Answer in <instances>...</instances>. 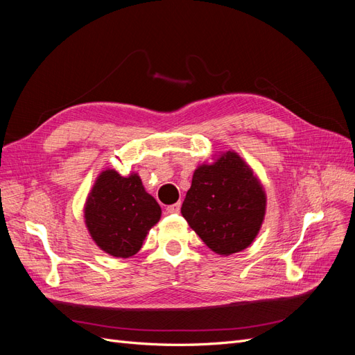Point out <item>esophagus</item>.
<instances>
[{
    "label": "esophagus",
    "instance_id": "34e87169",
    "mask_svg": "<svg viewBox=\"0 0 355 355\" xmlns=\"http://www.w3.org/2000/svg\"><path fill=\"white\" fill-rule=\"evenodd\" d=\"M166 210L170 214H178L180 211V202H175V204H171V206H167Z\"/></svg>",
    "mask_w": 355,
    "mask_h": 355
}]
</instances>
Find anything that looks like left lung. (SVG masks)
<instances>
[{
	"instance_id": "1",
	"label": "left lung",
	"mask_w": 355,
	"mask_h": 355,
	"mask_svg": "<svg viewBox=\"0 0 355 355\" xmlns=\"http://www.w3.org/2000/svg\"><path fill=\"white\" fill-rule=\"evenodd\" d=\"M265 209L259 179L237 153L228 151L194 171L180 211L209 249L230 256L253 243Z\"/></svg>"
}]
</instances>
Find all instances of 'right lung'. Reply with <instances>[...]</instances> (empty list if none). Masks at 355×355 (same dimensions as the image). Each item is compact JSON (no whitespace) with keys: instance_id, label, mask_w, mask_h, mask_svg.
I'll return each mask as SVG.
<instances>
[{"instance_id":"obj_1","label":"right lung","mask_w":355,"mask_h":355,"mask_svg":"<svg viewBox=\"0 0 355 355\" xmlns=\"http://www.w3.org/2000/svg\"><path fill=\"white\" fill-rule=\"evenodd\" d=\"M84 218L94 243L115 257H130L144 244L148 231L161 218V209L145 191L137 173L105 170L85 201Z\"/></svg>"}]
</instances>
